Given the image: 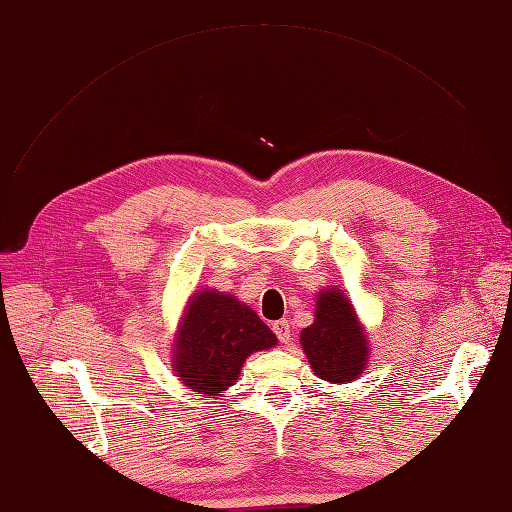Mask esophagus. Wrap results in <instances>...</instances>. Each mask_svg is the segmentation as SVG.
Listing matches in <instances>:
<instances>
[{
  "mask_svg": "<svg viewBox=\"0 0 512 512\" xmlns=\"http://www.w3.org/2000/svg\"><path fill=\"white\" fill-rule=\"evenodd\" d=\"M273 333L277 335V339H280L282 344H288L290 339H292L290 322H288V320H277V322H273Z\"/></svg>",
  "mask_w": 512,
  "mask_h": 512,
  "instance_id": "obj_1",
  "label": "esophagus"
}]
</instances>
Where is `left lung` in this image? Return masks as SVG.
<instances>
[{
  "instance_id": "1",
  "label": "left lung",
  "mask_w": 512,
  "mask_h": 512,
  "mask_svg": "<svg viewBox=\"0 0 512 512\" xmlns=\"http://www.w3.org/2000/svg\"><path fill=\"white\" fill-rule=\"evenodd\" d=\"M314 322L301 331V346L316 376L346 384L359 378L369 356L363 324L346 294L337 288L316 294Z\"/></svg>"
}]
</instances>
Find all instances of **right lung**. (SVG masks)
<instances>
[{"instance_id":"1","label":"right lung","mask_w":512,"mask_h":512,"mask_svg":"<svg viewBox=\"0 0 512 512\" xmlns=\"http://www.w3.org/2000/svg\"><path fill=\"white\" fill-rule=\"evenodd\" d=\"M277 344L275 333L232 294L196 290L175 337L173 371L198 395H220L250 354Z\"/></svg>"}]
</instances>
